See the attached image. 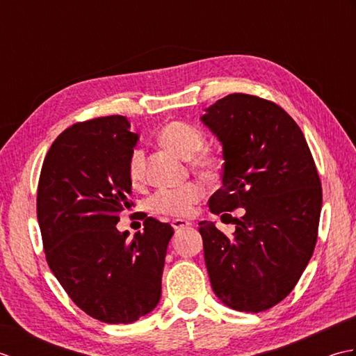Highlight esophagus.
<instances>
[{"label":"esophagus","instance_id":"obj_1","mask_svg":"<svg viewBox=\"0 0 356 356\" xmlns=\"http://www.w3.org/2000/svg\"><path fill=\"white\" fill-rule=\"evenodd\" d=\"M171 226L174 229H184V228H188V226H191V223L188 220H184V218H174L171 222Z\"/></svg>","mask_w":356,"mask_h":356}]
</instances>
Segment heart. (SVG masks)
<instances>
[{
  "label": "heart",
  "instance_id": "b5f03b06",
  "mask_svg": "<svg viewBox=\"0 0 356 356\" xmlns=\"http://www.w3.org/2000/svg\"><path fill=\"white\" fill-rule=\"evenodd\" d=\"M159 139L165 147L176 151L182 157L190 159L193 168L200 172L211 174L217 168V157L208 153L205 148V134L197 127L172 120L166 124ZM128 174L134 185L142 184L145 180V151L142 148H134L128 161ZM203 186L197 182H190L177 188H162L157 190L148 199V209L154 214L184 217L193 211V207L203 197Z\"/></svg>",
  "mask_w": 356,
  "mask_h": 356
}]
</instances>
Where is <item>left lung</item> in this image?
<instances>
[{
	"instance_id": "1",
	"label": "left lung",
	"mask_w": 356,
	"mask_h": 356,
	"mask_svg": "<svg viewBox=\"0 0 356 356\" xmlns=\"http://www.w3.org/2000/svg\"><path fill=\"white\" fill-rule=\"evenodd\" d=\"M200 119L222 142L225 159L223 186L211 195L209 211H245L234 218L231 238L213 222L199 223L211 286L236 311H266L291 293L314 254L318 171L303 131L274 102L232 93Z\"/></svg>"
}]
</instances>
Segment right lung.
<instances>
[{"mask_svg": "<svg viewBox=\"0 0 356 356\" xmlns=\"http://www.w3.org/2000/svg\"><path fill=\"white\" fill-rule=\"evenodd\" d=\"M138 139L125 116L74 124L51 143L38 184V223L53 275L74 305L108 324L133 323L157 306L174 234L153 217L133 240L116 228L133 205L128 161Z\"/></svg>", "mask_w": 356, "mask_h": 356, "instance_id": "add662e5", "label": "right lung"}]
</instances>
